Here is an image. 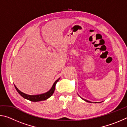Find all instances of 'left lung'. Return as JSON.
I'll list each match as a JSON object with an SVG mask.
<instances>
[{
  "mask_svg": "<svg viewBox=\"0 0 127 127\" xmlns=\"http://www.w3.org/2000/svg\"><path fill=\"white\" fill-rule=\"evenodd\" d=\"M83 100H84L85 101H86V102H90V101H88V100H85V99H83V98H82Z\"/></svg>",
  "mask_w": 127,
  "mask_h": 127,
  "instance_id": "8db88e82",
  "label": "left lung"
}]
</instances>
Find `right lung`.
<instances>
[{"mask_svg":"<svg viewBox=\"0 0 127 127\" xmlns=\"http://www.w3.org/2000/svg\"><path fill=\"white\" fill-rule=\"evenodd\" d=\"M59 79H58L57 81H56L54 83L51 89L49 90L48 92H46L45 94H40V95H27L23 92H21L18 89H17V87L14 85V87L16 88V90L17 92L20 94V95L21 96H22L23 98H26V99H27L31 101H33V102H37V101H43V100H45L46 99H48V98H49L51 96V95L53 94L54 92L55 91V85L57 84V83L58 82L59 80Z\"/></svg>","mask_w":127,"mask_h":127,"instance_id":"add662e5","label":"right lung"}]
</instances>
